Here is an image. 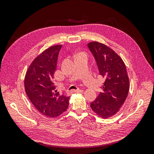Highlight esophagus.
Here are the masks:
<instances>
[{
	"mask_svg": "<svg viewBox=\"0 0 154 154\" xmlns=\"http://www.w3.org/2000/svg\"><path fill=\"white\" fill-rule=\"evenodd\" d=\"M72 92H76V93H79V92H83V91H82V90H80V89H78V90H72Z\"/></svg>",
	"mask_w": 154,
	"mask_h": 154,
	"instance_id": "34e87169",
	"label": "esophagus"
}]
</instances>
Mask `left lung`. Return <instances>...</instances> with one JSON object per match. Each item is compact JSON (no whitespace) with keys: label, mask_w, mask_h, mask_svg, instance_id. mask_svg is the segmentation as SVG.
<instances>
[{"label":"left lung","mask_w":154,"mask_h":154,"mask_svg":"<svg viewBox=\"0 0 154 154\" xmlns=\"http://www.w3.org/2000/svg\"><path fill=\"white\" fill-rule=\"evenodd\" d=\"M94 54L100 74L105 79L103 91L91 103V107L100 118L112 117L119 110L129 91V79L122 58L108 46L98 42L88 43Z\"/></svg>","instance_id":"1"}]
</instances>
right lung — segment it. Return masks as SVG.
<instances>
[{
    "label": "right lung",
    "instance_id": "right-lung-1",
    "mask_svg": "<svg viewBox=\"0 0 154 154\" xmlns=\"http://www.w3.org/2000/svg\"><path fill=\"white\" fill-rule=\"evenodd\" d=\"M62 45L50 46L33 60L25 75L26 94L35 109L45 117L54 118L69 106V96L60 94L54 85L59 51Z\"/></svg>",
    "mask_w": 154,
    "mask_h": 154
}]
</instances>
